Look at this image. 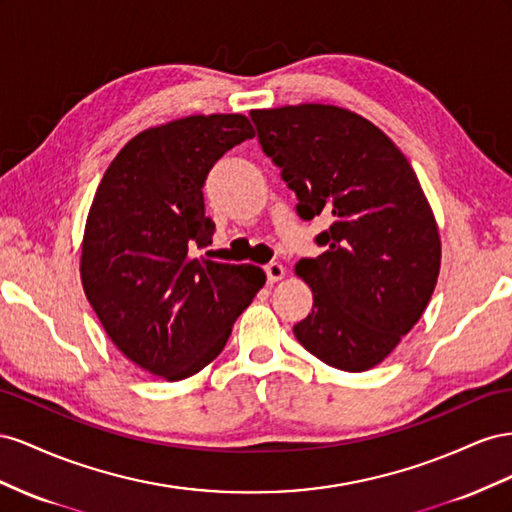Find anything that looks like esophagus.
I'll list each match as a JSON object with an SVG mask.
<instances>
[{
	"instance_id": "1",
	"label": "esophagus",
	"mask_w": 512,
	"mask_h": 512,
	"mask_svg": "<svg viewBox=\"0 0 512 512\" xmlns=\"http://www.w3.org/2000/svg\"><path fill=\"white\" fill-rule=\"evenodd\" d=\"M266 276H268V283H279L281 279H285V268L279 264V261H272V264L266 266Z\"/></svg>"
}]
</instances>
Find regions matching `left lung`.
I'll return each mask as SVG.
<instances>
[{
	"label": "left lung",
	"mask_w": 512,
	"mask_h": 512,
	"mask_svg": "<svg viewBox=\"0 0 512 512\" xmlns=\"http://www.w3.org/2000/svg\"><path fill=\"white\" fill-rule=\"evenodd\" d=\"M251 118L298 214L330 221L317 236L326 251L296 264L313 291L296 339L328 367L369 371L418 324L440 276L427 195L394 141L354 111L304 102Z\"/></svg>",
	"instance_id": "8db88e82"
}]
</instances>
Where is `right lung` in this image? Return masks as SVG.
I'll use <instances>...</instances> for the list:
<instances>
[{"instance_id":"right-lung-1","label":"right lung","mask_w":512,"mask_h":512,"mask_svg":"<svg viewBox=\"0 0 512 512\" xmlns=\"http://www.w3.org/2000/svg\"><path fill=\"white\" fill-rule=\"evenodd\" d=\"M242 113L188 115L130 139L96 188L81 242V283L102 328L143 371L199 373L266 283L253 264L195 257L212 244L203 184L233 145L253 139Z\"/></svg>"}]
</instances>
